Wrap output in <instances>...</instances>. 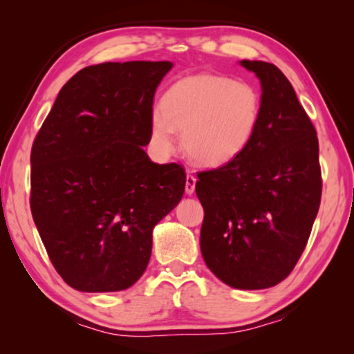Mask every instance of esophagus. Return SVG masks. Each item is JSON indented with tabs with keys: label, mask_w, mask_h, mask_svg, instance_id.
Wrapping results in <instances>:
<instances>
[{
	"label": "esophagus",
	"mask_w": 354,
	"mask_h": 354,
	"mask_svg": "<svg viewBox=\"0 0 354 354\" xmlns=\"http://www.w3.org/2000/svg\"><path fill=\"white\" fill-rule=\"evenodd\" d=\"M195 185H196V177L192 176V174H188L187 178H185V193H187V195H193V192H195Z\"/></svg>",
	"instance_id": "34e87169"
}]
</instances>
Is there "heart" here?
<instances>
[{"mask_svg": "<svg viewBox=\"0 0 354 354\" xmlns=\"http://www.w3.org/2000/svg\"><path fill=\"white\" fill-rule=\"evenodd\" d=\"M263 95L250 82L225 75L177 80L161 98V113L149 120V145L161 156L177 149L176 132L193 162L222 167L243 154L258 133Z\"/></svg>", "mask_w": 354, "mask_h": 354, "instance_id": "1", "label": "heart"}]
</instances>
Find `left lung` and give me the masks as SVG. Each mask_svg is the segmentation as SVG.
Masks as SVG:
<instances>
[{"mask_svg":"<svg viewBox=\"0 0 354 354\" xmlns=\"http://www.w3.org/2000/svg\"><path fill=\"white\" fill-rule=\"evenodd\" d=\"M263 90V118L248 149L227 166L200 172L205 219L201 254L217 279L263 290L292 272L308 243L322 178L316 129L279 67L240 61Z\"/></svg>","mask_w":354,"mask_h":354,"instance_id":"8db88e82","label":"left lung"}]
</instances>
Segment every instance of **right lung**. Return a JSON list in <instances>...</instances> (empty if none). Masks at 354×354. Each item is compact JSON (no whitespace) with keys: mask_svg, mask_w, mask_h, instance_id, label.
<instances>
[{"mask_svg":"<svg viewBox=\"0 0 354 354\" xmlns=\"http://www.w3.org/2000/svg\"><path fill=\"white\" fill-rule=\"evenodd\" d=\"M171 69L169 61L85 67L33 142V222L57 274L79 292L132 287L149 263L154 225L182 200L183 167L143 149L154 91Z\"/></svg>","mask_w":354,"mask_h":354,"instance_id":"1","label":"right lung"}]
</instances>
